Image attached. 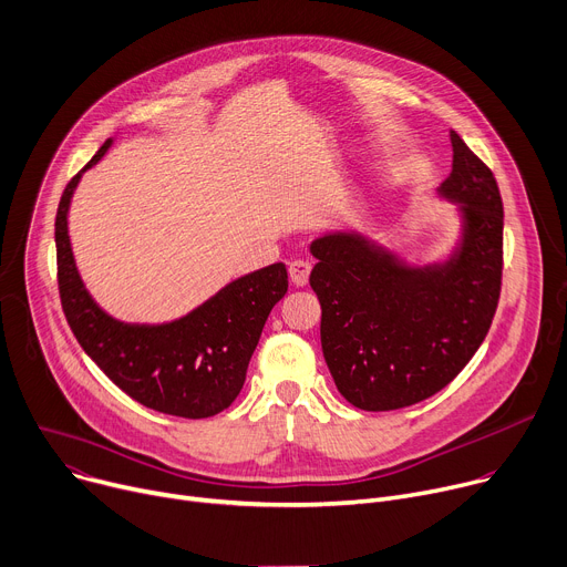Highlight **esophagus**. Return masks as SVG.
<instances>
[{"mask_svg": "<svg viewBox=\"0 0 567 567\" xmlns=\"http://www.w3.org/2000/svg\"><path fill=\"white\" fill-rule=\"evenodd\" d=\"M310 271H312V265L307 260H293L289 265V276H291V282L296 287H305L307 280H310Z\"/></svg>", "mask_w": 567, "mask_h": 567, "instance_id": "esophagus-1", "label": "esophagus"}]
</instances>
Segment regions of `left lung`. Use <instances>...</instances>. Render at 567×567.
Returning a JSON list of instances; mask_svg holds the SVG:
<instances>
[{"label":"left lung","instance_id":"8db88e82","mask_svg":"<svg viewBox=\"0 0 567 567\" xmlns=\"http://www.w3.org/2000/svg\"><path fill=\"white\" fill-rule=\"evenodd\" d=\"M452 172L436 187L454 205L452 246L427 262L367 230L317 237L310 285L321 346L339 393L364 411L416 404L447 386L482 346L499 298L504 213L491 169L454 131Z\"/></svg>","mask_w":567,"mask_h":567}]
</instances>
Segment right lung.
I'll use <instances>...</instances> for the list:
<instances>
[{
    "mask_svg": "<svg viewBox=\"0 0 567 567\" xmlns=\"http://www.w3.org/2000/svg\"><path fill=\"white\" fill-rule=\"evenodd\" d=\"M113 144V137L104 142L68 183L59 203L56 257L63 312L87 357L133 400L169 416H215L244 386L267 317L287 293V267L276 262L239 276L172 321L135 323L106 312L81 278L68 217L81 176Z\"/></svg>",
    "mask_w": 567,
    "mask_h": 567,
    "instance_id": "obj_1",
    "label": "right lung"
}]
</instances>
